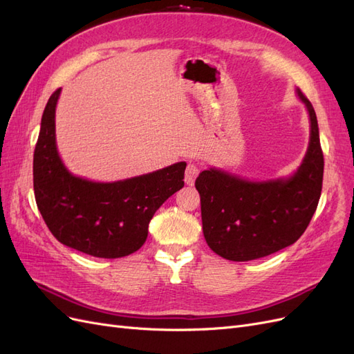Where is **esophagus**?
I'll use <instances>...</instances> for the list:
<instances>
[{"label": "esophagus", "mask_w": 354, "mask_h": 354, "mask_svg": "<svg viewBox=\"0 0 354 354\" xmlns=\"http://www.w3.org/2000/svg\"><path fill=\"white\" fill-rule=\"evenodd\" d=\"M199 174V165L196 162H189L185 171V181L186 185L192 186L195 183V178Z\"/></svg>", "instance_id": "obj_1"}]
</instances>
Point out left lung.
I'll use <instances>...</instances> for the list:
<instances>
[{
	"mask_svg": "<svg viewBox=\"0 0 354 354\" xmlns=\"http://www.w3.org/2000/svg\"><path fill=\"white\" fill-rule=\"evenodd\" d=\"M310 116V143L303 164L285 180L254 183L220 169L202 171L203 236L209 248L232 261H250L292 245L317 208L324 181V152L312 103L297 90Z\"/></svg>",
	"mask_w": 354,
	"mask_h": 354,
	"instance_id": "8db88e82",
	"label": "left lung"
}]
</instances>
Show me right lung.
I'll list each match as a JSON object with an SVG mask.
<instances>
[{"label":"right lung","instance_id":"right-lung-1","mask_svg":"<svg viewBox=\"0 0 354 354\" xmlns=\"http://www.w3.org/2000/svg\"><path fill=\"white\" fill-rule=\"evenodd\" d=\"M60 88L42 113L34 152V192L47 227L60 243L100 259L130 255L147 238L156 209L185 186L186 162L115 183L72 176L56 147L55 112Z\"/></svg>","mask_w":354,"mask_h":354}]
</instances>
